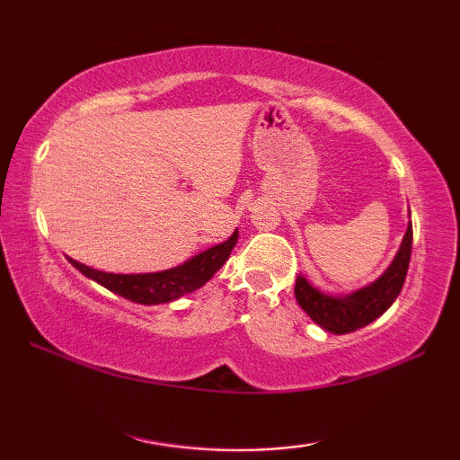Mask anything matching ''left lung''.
I'll use <instances>...</instances> for the list:
<instances>
[{
    "instance_id": "obj_1",
    "label": "left lung",
    "mask_w": 460,
    "mask_h": 460,
    "mask_svg": "<svg viewBox=\"0 0 460 460\" xmlns=\"http://www.w3.org/2000/svg\"><path fill=\"white\" fill-rule=\"evenodd\" d=\"M410 255L411 223L408 225L406 235L402 239L394 261L389 263V268L376 282L363 286L361 290H355L351 294L332 296L310 286L305 276H298L294 286L296 302L321 329L332 334H347L363 329V326H367L384 314L400 296L402 286L406 282Z\"/></svg>"
}]
</instances>
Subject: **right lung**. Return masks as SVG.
I'll return each mask as SVG.
<instances>
[{"label": "right lung", "mask_w": 460, "mask_h": 460, "mask_svg": "<svg viewBox=\"0 0 460 460\" xmlns=\"http://www.w3.org/2000/svg\"><path fill=\"white\" fill-rule=\"evenodd\" d=\"M237 237L239 233L233 231V235L227 241L194 255L192 260L184 261L182 266L164 271H152V274H107V271L93 270L71 258H68V261L83 276L95 279L97 284L107 288V290L119 294L131 302L146 306L166 305V302H172L205 286L215 276V271L229 260L231 249L237 243Z\"/></svg>", "instance_id": "right-lung-1"}]
</instances>
